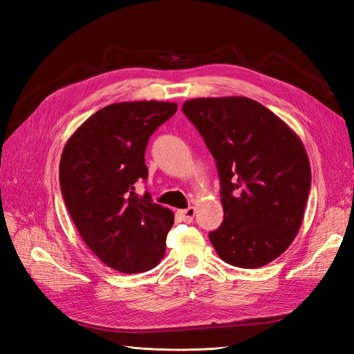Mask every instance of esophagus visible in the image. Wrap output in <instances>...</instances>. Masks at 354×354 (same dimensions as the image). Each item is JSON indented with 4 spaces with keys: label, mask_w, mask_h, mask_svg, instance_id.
I'll list each match as a JSON object with an SVG mask.
<instances>
[{
    "label": "esophagus",
    "mask_w": 354,
    "mask_h": 354,
    "mask_svg": "<svg viewBox=\"0 0 354 354\" xmlns=\"http://www.w3.org/2000/svg\"><path fill=\"white\" fill-rule=\"evenodd\" d=\"M194 214H196V208H194V207H189V208L181 209V212H179V216H181V219L184 222H187V223H190L193 221Z\"/></svg>",
    "instance_id": "esophagus-1"
}]
</instances>
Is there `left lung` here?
Listing matches in <instances>:
<instances>
[{"label":"left lung","instance_id":"left-lung-1","mask_svg":"<svg viewBox=\"0 0 354 354\" xmlns=\"http://www.w3.org/2000/svg\"><path fill=\"white\" fill-rule=\"evenodd\" d=\"M216 160L223 222L209 232L219 257L261 268L281 255L301 227L310 192L303 141L248 97H204L183 104Z\"/></svg>","mask_w":354,"mask_h":354}]
</instances>
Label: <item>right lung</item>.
<instances>
[{
  "instance_id": "right-lung-1",
  "label": "right lung",
  "mask_w": 354,
  "mask_h": 354,
  "mask_svg": "<svg viewBox=\"0 0 354 354\" xmlns=\"http://www.w3.org/2000/svg\"><path fill=\"white\" fill-rule=\"evenodd\" d=\"M176 103L140 100L97 111L66 141L59 181L82 240L104 265L123 274L155 268L165 252L175 216L138 196L147 179L150 135L175 114Z\"/></svg>"
}]
</instances>
